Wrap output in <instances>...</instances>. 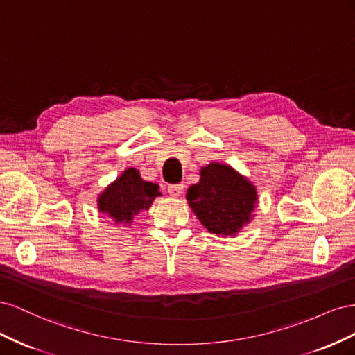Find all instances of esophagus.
<instances>
[{
  "instance_id": "34e87169",
  "label": "esophagus",
  "mask_w": 355,
  "mask_h": 355,
  "mask_svg": "<svg viewBox=\"0 0 355 355\" xmlns=\"http://www.w3.org/2000/svg\"><path fill=\"white\" fill-rule=\"evenodd\" d=\"M167 191L170 197L176 198V197H180L182 192H184V185H168Z\"/></svg>"
}]
</instances>
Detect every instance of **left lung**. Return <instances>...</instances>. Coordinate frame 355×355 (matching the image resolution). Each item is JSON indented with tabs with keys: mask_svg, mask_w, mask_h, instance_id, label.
Wrapping results in <instances>:
<instances>
[{
	"mask_svg": "<svg viewBox=\"0 0 355 355\" xmlns=\"http://www.w3.org/2000/svg\"><path fill=\"white\" fill-rule=\"evenodd\" d=\"M187 200L202 227L218 237L237 235L252 222L259 202L249 178L216 161L201 167L200 180L188 188Z\"/></svg>",
	"mask_w": 355,
	"mask_h": 355,
	"instance_id": "8db88e82",
	"label": "left lung"
}]
</instances>
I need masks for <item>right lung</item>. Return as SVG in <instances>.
Masks as SVG:
<instances>
[{
	"instance_id": "add662e5",
	"label": "right lung",
	"mask_w": 355,
	"mask_h": 355,
	"mask_svg": "<svg viewBox=\"0 0 355 355\" xmlns=\"http://www.w3.org/2000/svg\"><path fill=\"white\" fill-rule=\"evenodd\" d=\"M158 188L157 184L144 180L137 168L128 167L98 196V210L116 225L130 227L133 218L149 210L161 196Z\"/></svg>"
}]
</instances>
